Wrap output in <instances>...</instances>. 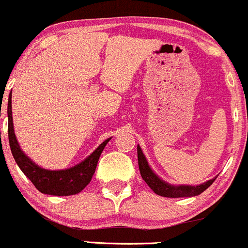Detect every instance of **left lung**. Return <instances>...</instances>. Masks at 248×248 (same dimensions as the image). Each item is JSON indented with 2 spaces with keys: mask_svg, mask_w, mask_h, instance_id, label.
Masks as SVG:
<instances>
[{
  "mask_svg": "<svg viewBox=\"0 0 248 248\" xmlns=\"http://www.w3.org/2000/svg\"><path fill=\"white\" fill-rule=\"evenodd\" d=\"M137 156H139V167L143 180L148 184V186H149L156 195L162 196V197L179 198L198 196L201 195L202 192H204V191H205L216 179L215 177L214 179L205 181V183L200 184V185H173V184H170L167 183V181L161 179V178L150 168L149 163L147 161V157L144 156L140 145H137Z\"/></svg>",
  "mask_w": 248,
  "mask_h": 248,
  "instance_id": "8db88e82",
  "label": "left lung"
}]
</instances>
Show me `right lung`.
I'll list each match as a JSON object with an SVG mask.
<instances>
[{
	"label": "right lung",
	"instance_id": "add662e5",
	"mask_svg": "<svg viewBox=\"0 0 248 248\" xmlns=\"http://www.w3.org/2000/svg\"><path fill=\"white\" fill-rule=\"evenodd\" d=\"M7 113H8V139L12 154L20 170L32 181L38 191L51 196H71L81 192L88 185L95 172L99 157L111 137L105 140L85 160L73 167L65 170H45L33 162L20 148L13 124L12 94H9Z\"/></svg>",
	"mask_w": 248,
	"mask_h": 248
}]
</instances>
